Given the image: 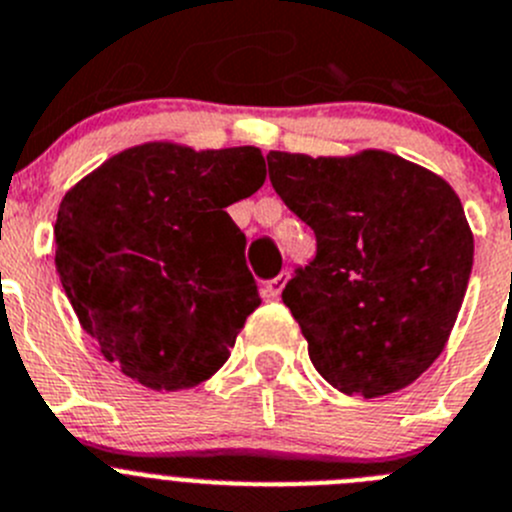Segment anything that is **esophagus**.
Instances as JSON below:
<instances>
[{"label":"esophagus","instance_id":"obj_1","mask_svg":"<svg viewBox=\"0 0 512 512\" xmlns=\"http://www.w3.org/2000/svg\"><path fill=\"white\" fill-rule=\"evenodd\" d=\"M285 283H288V272H280L278 278H272L270 283L265 285V293H267V298H280V293H283Z\"/></svg>","mask_w":512,"mask_h":512}]
</instances>
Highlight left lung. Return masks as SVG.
Returning a JSON list of instances; mask_svg holds the SVG:
<instances>
[{
	"label": "left lung",
	"instance_id": "8db88e82",
	"mask_svg": "<svg viewBox=\"0 0 512 512\" xmlns=\"http://www.w3.org/2000/svg\"><path fill=\"white\" fill-rule=\"evenodd\" d=\"M270 181L318 240L285 285L315 371L341 394H394L447 346L475 240L442 176L366 148L351 156L270 151Z\"/></svg>",
	"mask_w": 512,
	"mask_h": 512
}]
</instances>
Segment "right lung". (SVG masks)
Segmentation results:
<instances>
[{
	"instance_id": "1",
	"label": "right lung",
	"mask_w": 512,
	"mask_h": 512,
	"mask_svg": "<svg viewBox=\"0 0 512 512\" xmlns=\"http://www.w3.org/2000/svg\"><path fill=\"white\" fill-rule=\"evenodd\" d=\"M265 184L255 146L148 141L62 197L55 270L105 361L154 391L199 386L260 305L227 207Z\"/></svg>"
}]
</instances>
